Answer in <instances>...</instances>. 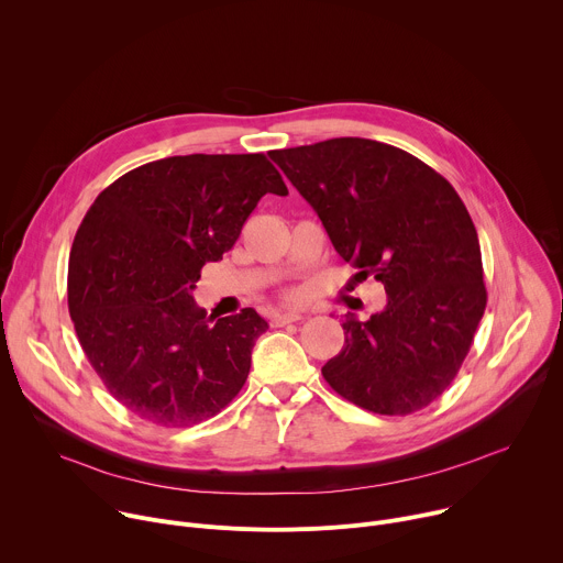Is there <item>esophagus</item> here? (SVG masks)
Here are the masks:
<instances>
[{"label": "esophagus", "instance_id": "obj_1", "mask_svg": "<svg viewBox=\"0 0 563 563\" xmlns=\"http://www.w3.org/2000/svg\"><path fill=\"white\" fill-rule=\"evenodd\" d=\"M305 316L302 313H296V311H289V313H274L272 316V325L274 328H283V325H289V323H298V320H302Z\"/></svg>", "mask_w": 563, "mask_h": 563}]
</instances>
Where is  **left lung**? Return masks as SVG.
Listing matches in <instances>:
<instances>
[{
	"label": "left lung",
	"instance_id": "8db88e82",
	"mask_svg": "<svg viewBox=\"0 0 563 563\" xmlns=\"http://www.w3.org/2000/svg\"><path fill=\"white\" fill-rule=\"evenodd\" d=\"M269 157L339 256L387 294L365 323L345 313V345L323 365L325 380L376 415L428 408L454 380L488 300L478 235L459 194L419 157L365 137Z\"/></svg>",
	"mask_w": 563,
	"mask_h": 563
}]
</instances>
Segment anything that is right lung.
<instances>
[{"instance_id":"obj_1","label":"right lung","mask_w":563,"mask_h":563,"mask_svg":"<svg viewBox=\"0 0 563 563\" xmlns=\"http://www.w3.org/2000/svg\"><path fill=\"white\" fill-rule=\"evenodd\" d=\"M265 194L287 187L263 153L174 155L118 178L79 224L73 325L107 389L140 419L196 426L243 389L267 320L252 307L207 316L191 291Z\"/></svg>"}]
</instances>
